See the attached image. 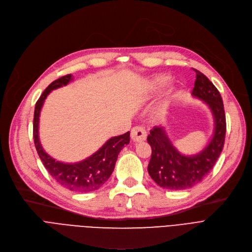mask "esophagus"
<instances>
[{
  "label": "esophagus",
  "mask_w": 252,
  "mask_h": 252,
  "mask_svg": "<svg viewBox=\"0 0 252 252\" xmlns=\"http://www.w3.org/2000/svg\"><path fill=\"white\" fill-rule=\"evenodd\" d=\"M131 139L135 142H141L146 139V131L144 128L135 126L131 130Z\"/></svg>",
  "instance_id": "obj_1"
}]
</instances>
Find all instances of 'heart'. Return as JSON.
<instances>
[{
  "label": "heart",
  "mask_w": 252,
  "mask_h": 252,
  "mask_svg": "<svg viewBox=\"0 0 252 252\" xmlns=\"http://www.w3.org/2000/svg\"><path fill=\"white\" fill-rule=\"evenodd\" d=\"M170 82V77L167 75H160L157 76L153 79H150L149 81H146L143 85L142 92L143 94H150L153 93H156L159 90H161L162 87H165L169 84Z\"/></svg>",
  "instance_id": "b5f03b06"
}]
</instances>
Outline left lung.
<instances>
[{
    "instance_id": "obj_1",
    "label": "left lung",
    "mask_w": 252,
    "mask_h": 252,
    "mask_svg": "<svg viewBox=\"0 0 252 252\" xmlns=\"http://www.w3.org/2000/svg\"><path fill=\"white\" fill-rule=\"evenodd\" d=\"M192 95L203 100L213 113L215 130L211 141L193 156H184L173 145L165 128L156 126L147 136L152 158L147 171L160 187L170 190L187 189L199 183L215 166L223 151L226 135L224 103L217 87L198 70Z\"/></svg>"
}]
</instances>
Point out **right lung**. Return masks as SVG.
I'll return each mask as SVG.
<instances>
[{
    "instance_id": "obj_1",
    "label": "right lung",
    "mask_w": 252,
    "mask_h": 252,
    "mask_svg": "<svg viewBox=\"0 0 252 252\" xmlns=\"http://www.w3.org/2000/svg\"><path fill=\"white\" fill-rule=\"evenodd\" d=\"M72 79L71 74H68L53 81L36 101L33 117V138L35 149L44 168L59 184L74 192H91L98 189L110 178L118 155L130 141V132L110 138L96 153L75 164H65L50 157L42 149L38 137L40 110L44 99L52 91L67 85Z\"/></svg>"
}]
</instances>
